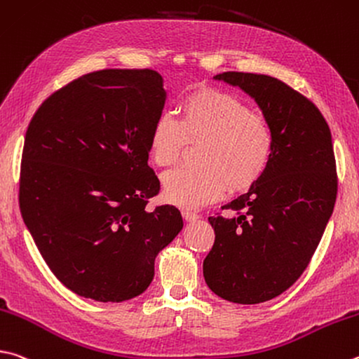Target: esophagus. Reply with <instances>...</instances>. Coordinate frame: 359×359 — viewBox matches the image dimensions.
<instances>
[{
  "label": "esophagus",
  "mask_w": 359,
  "mask_h": 359,
  "mask_svg": "<svg viewBox=\"0 0 359 359\" xmlns=\"http://www.w3.org/2000/svg\"><path fill=\"white\" fill-rule=\"evenodd\" d=\"M182 215H184V218L187 221H196V219H199V215L196 212H193V210H184V212H182Z\"/></svg>",
  "instance_id": "esophagus-1"
}]
</instances>
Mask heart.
Instances as JSON below:
<instances>
[{
    "mask_svg": "<svg viewBox=\"0 0 359 359\" xmlns=\"http://www.w3.org/2000/svg\"><path fill=\"white\" fill-rule=\"evenodd\" d=\"M180 121L160 114L149 132V151L160 168H171L188 142L202 141L198 166H185L163 177L166 198L182 207H201L232 193L250 190L269 169L275 140L264 117L238 97L199 88L182 99Z\"/></svg>",
    "mask_w": 359,
    "mask_h": 359,
    "instance_id": "b5f03b06",
    "label": "heart"
}]
</instances>
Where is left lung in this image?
Returning <instances> with one entry per match:
<instances>
[{
    "instance_id": "left-lung-1",
    "label": "left lung",
    "mask_w": 359,
    "mask_h": 359,
    "mask_svg": "<svg viewBox=\"0 0 359 359\" xmlns=\"http://www.w3.org/2000/svg\"><path fill=\"white\" fill-rule=\"evenodd\" d=\"M213 78L251 95L275 140L264 177L223 207L236 213L208 218L215 243L204 259L207 285L227 302L257 304L287 290L320 243L337 194L333 141L314 103L278 78Z\"/></svg>"
}]
</instances>
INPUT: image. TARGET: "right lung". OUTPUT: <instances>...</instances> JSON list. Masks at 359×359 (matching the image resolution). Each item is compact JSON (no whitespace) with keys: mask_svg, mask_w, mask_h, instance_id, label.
I'll use <instances>...</instances> for the list:
<instances>
[{"mask_svg":"<svg viewBox=\"0 0 359 359\" xmlns=\"http://www.w3.org/2000/svg\"><path fill=\"white\" fill-rule=\"evenodd\" d=\"M165 100L158 72L105 69L70 81L32 116L20 212L48 269L76 295H141L157 254L184 227L174 205L146 207L160 191L149 132Z\"/></svg>","mask_w":359,"mask_h":359,"instance_id":"obj_1","label":"right lung"}]
</instances>
